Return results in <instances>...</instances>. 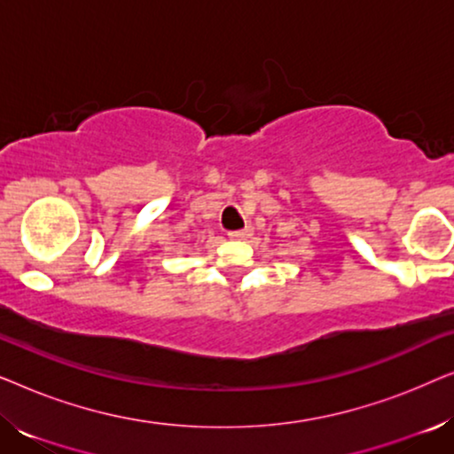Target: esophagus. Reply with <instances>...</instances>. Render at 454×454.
Instances as JSON below:
<instances>
[{"instance_id":"34e87169","label":"esophagus","mask_w":454,"mask_h":454,"mask_svg":"<svg viewBox=\"0 0 454 454\" xmlns=\"http://www.w3.org/2000/svg\"><path fill=\"white\" fill-rule=\"evenodd\" d=\"M252 235V229H238V231H229V239H247Z\"/></svg>"}]
</instances>
